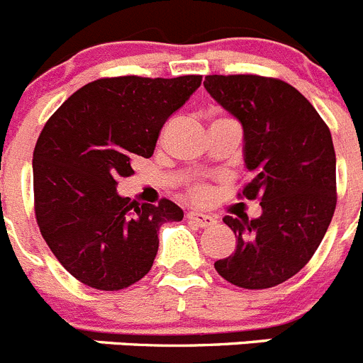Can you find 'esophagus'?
<instances>
[{"label": "esophagus", "instance_id": "34e87169", "mask_svg": "<svg viewBox=\"0 0 363 363\" xmlns=\"http://www.w3.org/2000/svg\"><path fill=\"white\" fill-rule=\"evenodd\" d=\"M189 221L194 223L196 227L199 228H207V227H212V225H216V218L211 214H203V212H189L187 214Z\"/></svg>", "mask_w": 363, "mask_h": 363}]
</instances>
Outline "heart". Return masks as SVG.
I'll use <instances>...</instances> for the list:
<instances>
[{"instance_id": "1", "label": "heart", "mask_w": 363, "mask_h": 363, "mask_svg": "<svg viewBox=\"0 0 363 363\" xmlns=\"http://www.w3.org/2000/svg\"><path fill=\"white\" fill-rule=\"evenodd\" d=\"M191 194H192V198L194 199H198V201H205V199L208 198V189H207V185H194V187L191 189Z\"/></svg>"}]
</instances>
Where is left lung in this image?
Masks as SVG:
<instances>
[{"mask_svg": "<svg viewBox=\"0 0 363 363\" xmlns=\"http://www.w3.org/2000/svg\"><path fill=\"white\" fill-rule=\"evenodd\" d=\"M203 86L241 122L245 165L254 174L242 196L259 198L262 208L255 219L223 218L235 234V250L214 268L239 288H272L304 268L333 218L337 158L331 133L311 102L279 79L207 75Z\"/></svg>", "mask_w": 363, "mask_h": 363, "instance_id": "obj_1", "label": "left lung"}]
</instances>
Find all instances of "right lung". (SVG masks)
<instances>
[{
	"mask_svg": "<svg viewBox=\"0 0 363 363\" xmlns=\"http://www.w3.org/2000/svg\"><path fill=\"white\" fill-rule=\"evenodd\" d=\"M201 75L99 79L53 113L34 149L39 230L66 272L95 290L140 281L155 262L158 230L182 221L169 199L136 203L116 192L136 156L151 158L165 121L191 99Z\"/></svg>",
	"mask_w": 363,
	"mask_h": 363,
	"instance_id": "add662e5",
	"label": "right lung"
}]
</instances>
